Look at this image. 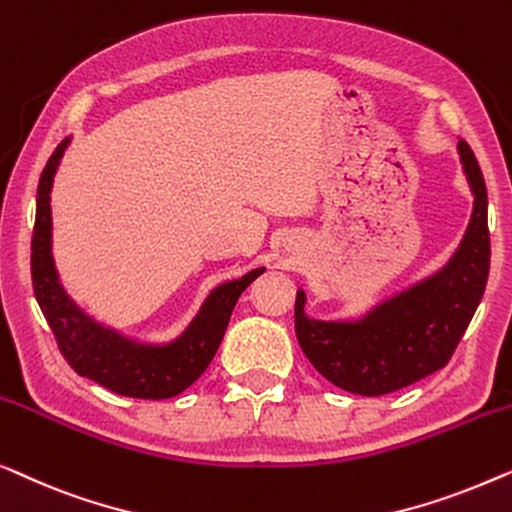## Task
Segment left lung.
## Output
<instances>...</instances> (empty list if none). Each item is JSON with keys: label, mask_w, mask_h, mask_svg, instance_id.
<instances>
[{"label": "left lung", "mask_w": 512, "mask_h": 512, "mask_svg": "<svg viewBox=\"0 0 512 512\" xmlns=\"http://www.w3.org/2000/svg\"><path fill=\"white\" fill-rule=\"evenodd\" d=\"M459 157L475 194L464 241L448 264L355 322L306 318L304 290L294 304L297 341L329 383L362 397L397 392L450 362L485 294L489 276L487 187L466 141Z\"/></svg>", "instance_id": "1"}]
</instances>
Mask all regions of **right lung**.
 I'll return each mask as SVG.
<instances>
[{
	"label": "right lung",
	"mask_w": 512,
	"mask_h": 512,
	"mask_svg": "<svg viewBox=\"0 0 512 512\" xmlns=\"http://www.w3.org/2000/svg\"><path fill=\"white\" fill-rule=\"evenodd\" d=\"M69 139L50 155L37 190V220L32 234V285L43 318L53 329L57 348L78 376L95 380L106 390L134 399H171L187 390L220 348L241 292L264 269H253L239 280L222 283L208 294L197 318L174 343L143 345L120 336L88 318L67 297L50 253V187Z\"/></svg>",
	"instance_id": "1"
}]
</instances>
